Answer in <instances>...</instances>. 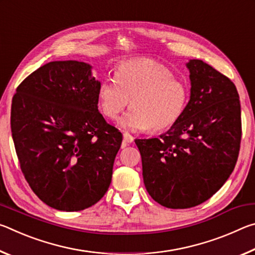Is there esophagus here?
Returning a JSON list of instances; mask_svg holds the SVG:
<instances>
[{
    "label": "esophagus",
    "instance_id": "obj_1",
    "mask_svg": "<svg viewBox=\"0 0 255 255\" xmlns=\"http://www.w3.org/2000/svg\"><path fill=\"white\" fill-rule=\"evenodd\" d=\"M133 141V137L130 135V133H128V132H125L124 133V143L125 144H131Z\"/></svg>",
    "mask_w": 255,
    "mask_h": 255
}]
</instances>
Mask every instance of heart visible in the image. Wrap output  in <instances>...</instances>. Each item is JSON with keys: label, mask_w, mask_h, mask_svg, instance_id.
<instances>
[{"label": "heart", "mask_w": 255, "mask_h": 255, "mask_svg": "<svg viewBox=\"0 0 255 255\" xmlns=\"http://www.w3.org/2000/svg\"><path fill=\"white\" fill-rule=\"evenodd\" d=\"M114 80L98 86V107L108 119H115L128 106L118 126L126 131L148 129L161 131L178 122L188 101V86L163 64L135 59L117 67Z\"/></svg>", "instance_id": "obj_1"}]
</instances>
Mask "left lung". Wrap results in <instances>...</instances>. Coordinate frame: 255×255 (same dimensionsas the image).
I'll return each mask as SVG.
<instances>
[{
	"mask_svg": "<svg viewBox=\"0 0 255 255\" xmlns=\"http://www.w3.org/2000/svg\"><path fill=\"white\" fill-rule=\"evenodd\" d=\"M187 67L191 90L180 119L158 138L135 139L146 190L172 209L200 205L223 187L242 137L235 84L200 59H190Z\"/></svg>",
	"mask_w": 255,
	"mask_h": 255,
	"instance_id": "1",
	"label": "left lung"
}]
</instances>
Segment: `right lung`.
<instances>
[{"instance_id":"obj_1","label":"right lung","mask_w":255,"mask_h":255,"mask_svg":"<svg viewBox=\"0 0 255 255\" xmlns=\"http://www.w3.org/2000/svg\"><path fill=\"white\" fill-rule=\"evenodd\" d=\"M77 60L50 62L21 82L11 131L21 171L51 208L79 211L105 196L123 133L98 110L100 82Z\"/></svg>"}]
</instances>
